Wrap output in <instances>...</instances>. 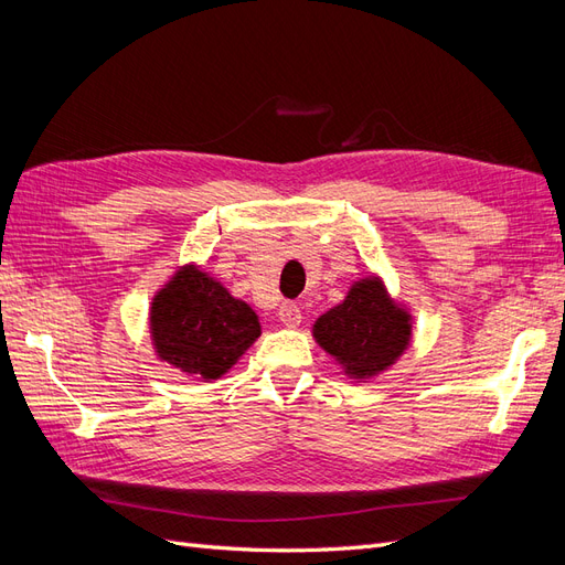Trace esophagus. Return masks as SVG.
Listing matches in <instances>:
<instances>
[{
    "instance_id": "esophagus-1",
    "label": "esophagus",
    "mask_w": 565,
    "mask_h": 565,
    "mask_svg": "<svg viewBox=\"0 0 565 565\" xmlns=\"http://www.w3.org/2000/svg\"><path fill=\"white\" fill-rule=\"evenodd\" d=\"M278 318L282 324H287V328H297L301 322V309L295 301H282L278 309Z\"/></svg>"
}]
</instances>
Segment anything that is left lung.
<instances>
[{
	"mask_svg": "<svg viewBox=\"0 0 565 565\" xmlns=\"http://www.w3.org/2000/svg\"><path fill=\"white\" fill-rule=\"evenodd\" d=\"M409 316L393 303L382 280L355 282L347 299L313 324L318 344L355 380H367L393 365L409 344Z\"/></svg>",
	"mask_w": 565,
	"mask_h": 565,
	"instance_id": "left-lung-1",
	"label": "left lung"
}]
</instances>
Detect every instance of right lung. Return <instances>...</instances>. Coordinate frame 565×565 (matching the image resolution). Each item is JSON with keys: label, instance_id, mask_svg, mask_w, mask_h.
Wrapping results in <instances>:
<instances>
[{"label": "right lung", "instance_id": "right-lung-1", "mask_svg": "<svg viewBox=\"0 0 565 565\" xmlns=\"http://www.w3.org/2000/svg\"><path fill=\"white\" fill-rule=\"evenodd\" d=\"M152 344L169 365L218 380L262 334L249 306L195 266H185L152 299Z\"/></svg>", "mask_w": 565, "mask_h": 565}]
</instances>
